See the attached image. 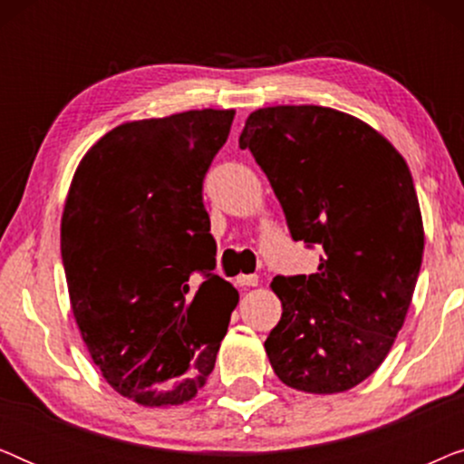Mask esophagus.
Here are the masks:
<instances>
[{"mask_svg":"<svg viewBox=\"0 0 464 464\" xmlns=\"http://www.w3.org/2000/svg\"><path fill=\"white\" fill-rule=\"evenodd\" d=\"M238 287H256L257 285V275H238L237 276Z\"/></svg>","mask_w":464,"mask_h":464,"instance_id":"obj_1","label":"esophagus"}]
</instances>
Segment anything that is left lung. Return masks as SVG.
<instances>
[{"mask_svg":"<svg viewBox=\"0 0 464 464\" xmlns=\"http://www.w3.org/2000/svg\"><path fill=\"white\" fill-rule=\"evenodd\" d=\"M238 145L268 177L294 240L323 249L314 275L270 283L283 304L264 342L272 370L313 395L353 389L389 354L420 272L408 162L363 120L321 105L256 110Z\"/></svg>","mask_w":464,"mask_h":464,"instance_id":"1","label":"left lung"}]
</instances>
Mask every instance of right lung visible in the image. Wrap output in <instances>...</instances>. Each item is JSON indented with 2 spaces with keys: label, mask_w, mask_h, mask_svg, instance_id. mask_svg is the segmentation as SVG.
<instances>
[{
  "label": "right lung",
  "mask_w": 464,
  "mask_h": 464,
  "mask_svg": "<svg viewBox=\"0 0 464 464\" xmlns=\"http://www.w3.org/2000/svg\"><path fill=\"white\" fill-rule=\"evenodd\" d=\"M234 110L124 122L82 158L61 218L69 302L101 376L143 408L207 384L238 291L211 275L202 179ZM206 272L198 288L191 272Z\"/></svg>",
  "instance_id": "right-lung-1"
}]
</instances>
